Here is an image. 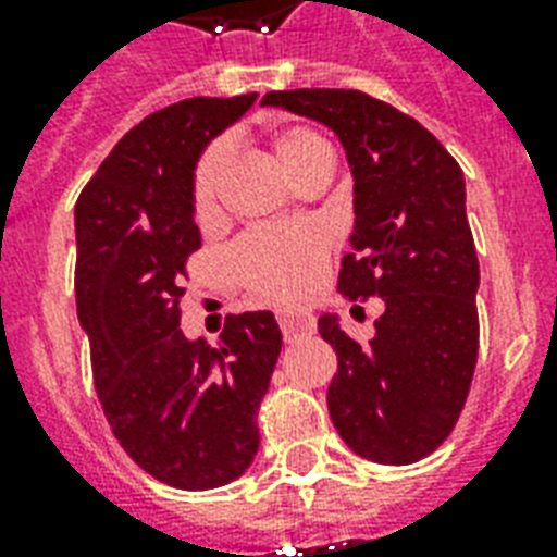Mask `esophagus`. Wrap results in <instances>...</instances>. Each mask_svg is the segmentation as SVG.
I'll use <instances>...</instances> for the list:
<instances>
[{
    "mask_svg": "<svg viewBox=\"0 0 557 557\" xmlns=\"http://www.w3.org/2000/svg\"><path fill=\"white\" fill-rule=\"evenodd\" d=\"M280 330H283V338L286 341H297L309 335L314 330L312 318H306V314H288L283 312L280 314Z\"/></svg>",
    "mask_w": 557,
    "mask_h": 557,
    "instance_id": "34e87169",
    "label": "esophagus"
}]
</instances>
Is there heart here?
Here are the masks:
<instances>
[{
    "instance_id": "heart-1",
    "label": "heart",
    "mask_w": 557,
    "mask_h": 557,
    "mask_svg": "<svg viewBox=\"0 0 557 557\" xmlns=\"http://www.w3.org/2000/svg\"><path fill=\"white\" fill-rule=\"evenodd\" d=\"M271 147H274L277 164L292 182L306 170L332 161L326 138L306 126L280 129ZM227 161H231V150L225 141H219L201 156L199 168H196L193 210L201 222L216 213ZM227 262L236 277L260 297H269L277 304H295L309 295L321 277L323 262H326V245H323L321 234H314L309 227H262V231L245 234L231 248Z\"/></svg>"
}]
</instances>
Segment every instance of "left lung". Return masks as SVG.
Returning a JSON list of instances; mask_svg holds the SVG:
<instances>
[{"label":"left lung","mask_w":557,"mask_h":557,"mask_svg":"<svg viewBox=\"0 0 557 557\" xmlns=\"http://www.w3.org/2000/svg\"><path fill=\"white\" fill-rule=\"evenodd\" d=\"M262 107L330 126L347 152L356 225L338 292L381 297L384 314L370 344L349 338L338 314L318 321L338 352L326 405L358 457L410 466L448 440L474 379L480 262L466 176L419 121L364 91H269Z\"/></svg>","instance_id":"obj_1"}]
</instances>
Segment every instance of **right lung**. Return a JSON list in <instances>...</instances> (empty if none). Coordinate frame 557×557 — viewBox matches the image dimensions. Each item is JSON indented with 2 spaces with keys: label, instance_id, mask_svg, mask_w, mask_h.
Masks as SVG:
<instances>
[{
  "label": "right lung",
  "instance_id": "add662e5",
  "mask_svg": "<svg viewBox=\"0 0 557 557\" xmlns=\"http://www.w3.org/2000/svg\"><path fill=\"white\" fill-rule=\"evenodd\" d=\"M257 95L190 98L115 144L74 205L77 318L121 448L161 483L208 492L245 474L283 335L271 312L231 314L216 347L182 332L185 262L201 245V152Z\"/></svg>",
  "mask_w": 557,
  "mask_h": 557
}]
</instances>
